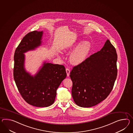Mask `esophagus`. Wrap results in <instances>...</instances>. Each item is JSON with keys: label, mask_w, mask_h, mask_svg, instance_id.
<instances>
[{"label": "esophagus", "mask_w": 133, "mask_h": 133, "mask_svg": "<svg viewBox=\"0 0 133 133\" xmlns=\"http://www.w3.org/2000/svg\"><path fill=\"white\" fill-rule=\"evenodd\" d=\"M66 73H67V76H69V75H70V70L69 68H66Z\"/></svg>", "instance_id": "obj_1"}]
</instances>
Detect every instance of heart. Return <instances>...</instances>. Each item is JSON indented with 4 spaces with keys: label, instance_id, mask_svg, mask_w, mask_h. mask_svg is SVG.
<instances>
[{
    "label": "heart",
    "instance_id": "b5f03b06",
    "mask_svg": "<svg viewBox=\"0 0 133 133\" xmlns=\"http://www.w3.org/2000/svg\"><path fill=\"white\" fill-rule=\"evenodd\" d=\"M78 45V46L71 53L70 57V62L74 65H78L84 62L91 49L90 43L88 41H84L81 43L78 42L69 45L65 49V51L70 52Z\"/></svg>",
    "mask_w": 133,
    "mask_h": 133
}]
</instances>
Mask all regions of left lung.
<instances>
[{
	"label": "left lung",
	"instance_id": "obj_1",
	"mask_svg": "<svg viewBox=\"0 0 133 133\" xmlns=\"http://www.w3.org/2000/svg\"><path fill=\"white\" fill-rule=\"evenodd\" d=\"M117 61L115 48L108 39L100 51L72 68L71 95L76 105L93 107L107 98L116 79Z\"/></svg>",
	"mask_w": 133,
	"mask_h": 133
}]
</instances>
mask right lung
I'll return each instance as SVG.
<instances>
[{
	"instance_id": "obj_1",
	"label": "right lung",
	"mask_w": 133,
	"mask_h": 133,
	"mask_svg": "<svg viewBox=\"0 0 133 133\" xmlns=\"http://www.w3.org/2000/svg\"><path fill=\"white\" fill-rule=\"evenodd\" d=\"M42 35L43 31L28 33L14 56L13 76L18 89L27 103L37 107H49L54 102L57 90L67 76L63 65L45 62L34 76L25 71L23 53L40 45Z\"/></svg>"
}]
</instances>
